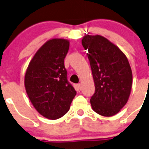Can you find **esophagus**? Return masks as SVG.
Wrapping results in <instances>:
<instances>
[{"mask_svg":"<svg viewBox=\"0 0 149 149\" xmlns=\"http://www.w3.org/2000/svg\"><path fill=\"white\" fill-rule=\"evenodd\" d=\"M76 86L78 87L79 89H81V86H82V85H81L80 83H79V84H77V85H76Z\"/></svg>","mask_w":149,"mask_h":149,"instance_id":"34e87169","label":"esophagus"}]
</instances>
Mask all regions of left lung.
<instances>
[{
	"label": "left lung",
	"mask_w": 149,
	"mask_h": 149,
	"mask_svg": "<svg viewBox=\"0 0 149 149\" xmlns=\"http://www.w3.org/2000/svg\"><path fill=\"white\" fill-rule=\"evenodd\" d=\"M82 44L88 51L95 85L90 100L91 107L100 116H114L130 96L133 76L128 60L119 48L102 36H85Z\"/></svg>",
	"instance_id": "8db88e82"
}]
</instances>
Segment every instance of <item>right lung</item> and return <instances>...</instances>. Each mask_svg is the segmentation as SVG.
Segmentation results:
<instances>
[{
  "label": "right lung",
  "instance_id": "obj_1",
  "mask_svg": "<svg viewBox=\"0 0 149 149\" xmlns=\"http://www.w3.org/2000/svg\"><path fill=\"white\" fill-rule=\"evenodd\" d=\"M69 46L64 39L48 40L36 52L25 73L28 97L37 112L49 119L64 116L76 94L64 67Z\"/></svg>",
  "mask_w": 149,
  "mask_h": 149
}]
</instances>
